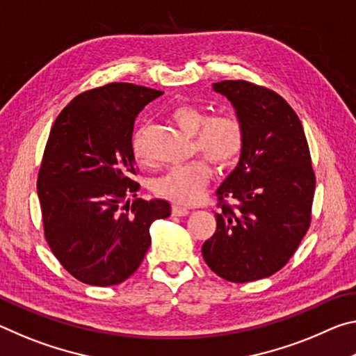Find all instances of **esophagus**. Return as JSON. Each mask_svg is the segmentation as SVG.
Instances as JSON below:
<instances>
[{
  "label": "esophagus",
  "mask_w": 356,
  "mask_h": 356,
  "mask_svg": "<svg viewBox=\"0 0 356 356\" xmlns=\"http://www.w3.org/2000/svg\"><path fill=\"white\" fill-rule=\"evenodd\" d=\"M190 213V210L186 207H182V206H177V204H174L172 206V215L176 216H186Z\"/></svg>",
  "instance_id": "obj_1"
}]
</instances>
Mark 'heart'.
Masks as SVG:
<instances>
[{
	"label": "heart",
	"mask_w": 356,
	"mask_h": 356,
	"mask_svg": "<svg viewBox=\"0 0 356 356\" xmlns=\"http://www.w3.org/2000/svg\"><path fill=\"white\" fill-rule=\"evenodd\" d=\"M171 118L180 130L193 135L195 146L206 154L218 168H227L236 163L243 150L245 134L240 120L229 114H207L197 106L179 105L171 111ZM131 150L136 161L144 163L147 159L143 146L141 131L131 138ZM212 176V168L204 159L191 160L185 165H177L168 170L154 182V191L161 197L179 202L191 204L202 196Z\"/></svg>",
	"instance_id": "b5f03b06"
}]
</instances>
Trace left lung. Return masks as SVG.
I'll return each instance as SVG.
<instances>
[{
  "instance_id": "left-lung-1",
  "label": "left lung",
  "mask_w": 356,
  "mask_h": 356,
  "mask_svg": "<svg viewBox=\"0 0 356 356\" xmlns=\"http://www.w3.org/2000/svg\"><path fill=\"white\" fill-rule=\"evenodd\" d=\"M212 88L232 104L245 144L236 170L216 190L221 210L202 245L204 261L231 282L268 278L309 229L316 176L308 141L297 113L275 91L243 80Z\"/></svg>"
}]
</instances>
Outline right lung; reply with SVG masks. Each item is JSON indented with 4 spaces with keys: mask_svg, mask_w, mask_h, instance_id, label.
Masks as SVG:
<instances>
[{
    "mask_svg": "<svg viewBox=\"0 0 356 356\" xmlns=\"http://www.w3.org/2000/svg\"><path fill=\"white\" fill-rule=\"evenodd\" d=\"M161 94L110 83L76 95L53 124L38 177L44 232L84 284L114 286L134 275L150 246V225L171 215L168 201L136 197L134 180L135 119Z\"/></svg>",
    "mask_w": 356,
    "mask_h": 356,
    "instance_id": "1",
    "label": "right lung"
}]
</instances>
